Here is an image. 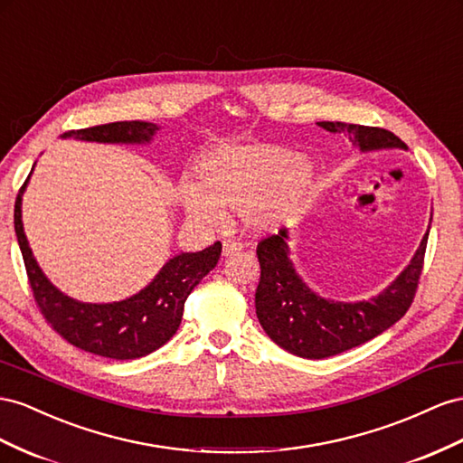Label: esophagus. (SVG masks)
I'll return each mask as SVG.
<instances>
[{"label":"esophagus","mask_w":463,"mask_h":463,"mask_svg":"<svg viewBox=\"0 0 463 463\" xmlns=\"http://www.w3.org/2000/svg\"><path fill=\"white\" fill-rule=\"evenodd\" d=\"M241 249H243V243L235 241V240H226V241H223V247H222V255L230 257L233 253H240Z\"/></svg>","instance_id":"esophagus-1"}]
</instances>
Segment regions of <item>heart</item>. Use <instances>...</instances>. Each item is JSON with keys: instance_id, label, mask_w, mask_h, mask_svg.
<instances>
[{"instance_id": "b5f03b06", "label": "heart", "mask_w": 463, "mask_h": 463, "mask_svg": "<svg viewBox=\"0 0 463 463\" xmlns=\"http://www.w3.org/2000/svg\"><path fill=\"white\" fill-rule=\"evenodd\" d=\"M314 171L304 159L272 144L222 146L201 157L196 183L181 184L189 216L208 226L223 222V210H240L247 228L269 230L304 204Z\"/></svg>"}]
</instances>
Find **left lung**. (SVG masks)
I'll return each mask as SVG.
<instances>
[{"instance_id": "1", "label": "left lung", "mask_w": 463, "mask_h": 463, "mask_svg": "<svg viewBox=\"0 0 463 463\" xmlns=\"http://www.w3.org/2000/svg\"><path fill=\"white\" fill-rule=\"evenodd\" d=\"M333 134H345L362 152L382 147H403L397 136L385 128L346 122H317ZM430 228V226H429ZM288 235H269L257 245L260 280L255 292L257 317L270 339L296 356L327 358L364 345L395 321L402 319L415 299L427 253L429 232L411 265L399 279L368 302H329L311 292L298 277L288 259Z\"/></svg>"}]
</instances>
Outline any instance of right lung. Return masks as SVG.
Wrapping results in <instances>:
<instances>
[{
  "label": "right lung",
  "instance_id": "1",
  "mask_svg": "<svg viewBox=\"0 0 463 463\" xmlns=\"http://www.w3.org/2000/svg\"><path fill=\"white\" fill-rule=\"evenodd\" d=\"M156 130L154 122L122 120L68 130L64 138L73 136L90 142H149ZM27 181L15 201V233L34 304L44 321L70 345L105 358L132 360L164 346L179 329L186 298L218 265L222 243L216 241L198 253L173 257L147 288L128 299L115 304H81L56 290L33 257L21 222V196Z\"/></svg>",
  "mask_w": 463,
  "mask_h": 463
}]
</instances>
